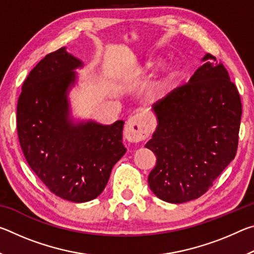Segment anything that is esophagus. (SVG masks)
<instances>
[{
  "mask_svg": "<svg viewBox=\"0 0 254 254\" xmlns=\"http://www.w3.org/2000/svg\"><path fill=\"white\" fill-rule=\"evenodd\" d=\"M124 134L131 142H140L147 139L150 134V127L142 114L134 113L127 119Z\"/></svg>",
  "mask_w": 254,
  "mask_h": 254,
  "instance_id": "obj_1",
  "label": "esophagus"
}]
</instances>
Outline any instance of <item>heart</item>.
<instances>
[{
  "mask_svg": "<svg viewBox=\"0 0 254 254\" xmlns=\"http://www.w3.org/2000/svg\"><path fill=\"white\" fill-rule=\"evenodd\" d=\"M157 66H158V63H156V62H150V63H148L147 68H148V69H152V68L157 67Z\"/></svg>",
  "mask_w": 254,
  "mask_h": 254,
  "instance_id": "b5f03b06",
  "label": "heart"
}]
</instances>
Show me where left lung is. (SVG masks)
I'll return each mask as SVG.
<instances>
[{
  "mask_svg": "<svg viewBox=\"0 0 254 254\" xmlns=\"http://www.w3.org/2000/svg\"><path fill=\"white\" fill-rule=\"evenodd\" d=\"M188 83L153 104L158 127L145 147L156 154L148 183L173 204L205 194L233 160L242 104L226 68L207 54Z\"/></svg>",
  "mask_w": 254,
  "mask_h": 254,
  "instance_id": "8db88e82",
  "label": "left lung"
}]
</instances>
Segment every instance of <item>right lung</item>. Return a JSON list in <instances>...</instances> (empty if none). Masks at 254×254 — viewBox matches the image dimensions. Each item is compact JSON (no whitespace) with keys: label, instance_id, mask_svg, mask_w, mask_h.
Here are the masks:
<instances>
[{"label":"right lung","instance_id":"1","mask_svg":"<svg viewBox=\"0 0 254 254\" xmlns=\"http://www.w3.org/2000/svg\"><path fill=\"white\" fill-rule=\"evenodd\" d=\"M79 66L65 48L48 54L25 78L16 106L19 141L30 168L51 192L74 203L96 198L127 151L123 121L72 126L68 120L67 89Z\"/></svg>","mask_w":254,"mask_h":254}]
</instances>
